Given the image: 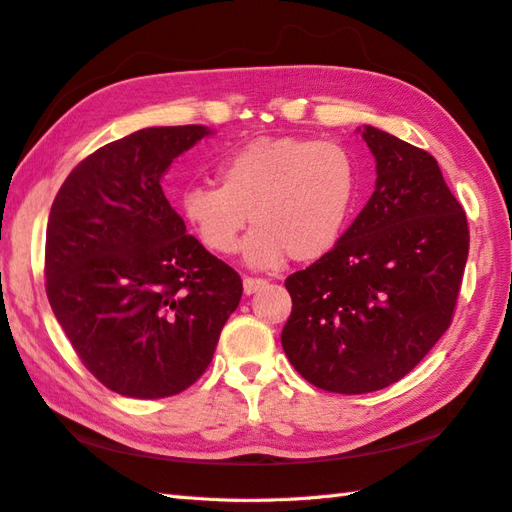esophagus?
<instances>
[{
	"label": "esophagus",
	"mask_w": 512,
	"mask_h": 512,
	"mask_svg": "<svg viewBox=\"0 0 512 512\" xmlns=\"http://www.w3.org/2000/svg\"><path fill=\"white\" fill-rule=\"evenodd\" d=\"M242 283H244V294H246V296L255 294L259 288H264V285H266L264 279H255V277H244Z\"/></svg>",
	"instance_id": "esophagus-1"
}]
</instances>
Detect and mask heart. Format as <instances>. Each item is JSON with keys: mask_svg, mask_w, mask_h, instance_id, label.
Returning a JSON list of instances; mask_svg holds the SVG:
<instances>
[{"mask_svg": "<svg viewBox=\"0 0 512 512\" xmlns=\"http://www.w3.org/2000/svg\"><path fill=\"white\" fill-rule=\"evenodd\" d=\"M360 170L353 154L331 141L255 139L218 165V185H189L181 211L211 253L231 255L244 240L253 268L314 261L338 244L353 218Z\"/></svg>", "mask_w": 512, "mask_h": 512, "instance_id": "heart-1", "label": "heart"}]
</instances>
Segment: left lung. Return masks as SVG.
<instances>
[{
  "label": "left lung",
  "instance_id": "8db88e82",
  "mask_svg": "<svg viewBox=\"0 0 512 512\" xmlns=\"http://www.w3.org/2000/svg\"><path fill=\"white\" fill-rule=\"evenodd\" d=\"M375 192L338 244L285 279L283 351L307 382L342 395L399 382L441 338L469 255L467 216L430 152L375 126Z\"/></svg>",
  "mask_w": 512,
  "mask_h": 512
}]
</instances>
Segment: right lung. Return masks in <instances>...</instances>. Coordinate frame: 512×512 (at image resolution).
Instances as JSON below:
<instances>
[{
    "label": "right lung",
    "instance_id": "obj_1",
    "mask_svg": "<svg viewBox=\"0 0 512 512\" xmlns=\"http://www.w3.org/2000/svg\"><path fill=\"white\" fill-rule=\"evenodd\" d=\"M213 130L152 126L102 146L56 194L47 299L82 364L124 397L161 399L207 371L242 279L165 198L161 178Z\"/></svg>",
    "mask_w": 512,
    "mask_h": 512
}]
</instances>
